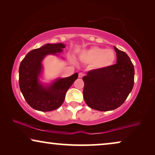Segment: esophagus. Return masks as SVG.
I'll return each instance as SVG.
<instances>
[{"label":"esophagus","mask_w":155,"mask_h":155,"mask_svg":"<svg viewBox=\"0 0 155 155\" xmlns=\"http://www.w3.org/2000/svg\"><path fill=\"white\" fill-rule=\"evenodd\" d=\"M84 75V74L83 73H80L79 74H78V77L79 78H82Z\"/></svg>","instance_id":"34e87169"}]
</instances>
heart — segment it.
Masks as SVG:
<instances>
[{
  "mask_svg": "<svg viewBox=\"0 0 155 155\" xmlns=\"http://www.w3.org/2000/svg\"><path fill=\"white\" fill-rule=\"evenodd\" d=\"M80 59L84 63L92 64L94 68L102 69L113 65L116 56L112 50L93 46L83 51L80 55Z\"/></svg>",
  "mask_w": 155,
  "mask_h": 155,
  "instance_id": "b5f03b06",
  "label": "heart"
}]
</instances>
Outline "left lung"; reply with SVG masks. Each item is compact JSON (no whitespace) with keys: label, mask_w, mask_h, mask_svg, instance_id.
I'll list each match as a JSON object with an SVG mask.
<instances>
[{"label":"left lung","mask_w":155,"mask_h":155,"mask_svg":"<svg viewBox=\"0 0 155 155\" xmlns=\"http://www.w3.org/2000/svg\"><path fill=\"white\" fill-rule=\"evenodd\" d=\"M116 63L109 68L91 70L82 78L83 97L88 107L107 111L121 106L134 85V66L124 51L114 46Z\"/></svg>","instance_id":"1"}]
</instances>
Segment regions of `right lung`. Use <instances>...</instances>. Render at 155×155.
Segmentation results:
<instances>
[{"label": "right lung", "mask_w": 155, "mask_h": 155, "mask_svg": "<svg viewBox=\"0 0 155 155\" xmlns=\"http://www.w3.org/2000/svg\"><path fill=\"white\" fill-rule=\"evenodd\" d=\"M63 44H46L29 51L19 68V85L23 97L31 108L41 111H50L60 107L65 100V94L78 74L65 78H59L49 87H44L38 77L41 71V61L47 54L62 52Z\"/></svg>", "instance_id": "add662e5"}]
</instances>
